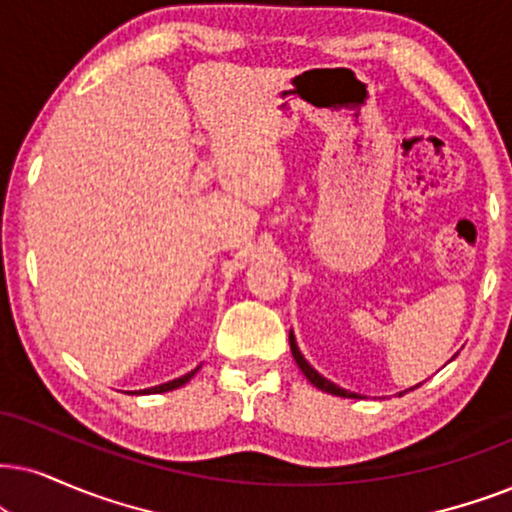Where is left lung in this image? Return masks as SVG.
<instances>
[{
  "mask_svg": "<svg viewBox=\"0 0 512 512\" xmlns=\"http://www.w3.org/2000/svg\"><path fill=\"white\" fill-rule=\"evenodd\" d=\"M290 352H293V359L297 361V366H300V371L307 375V380L309 383H312L314 387H319V390H323V392H331V394H338V397H349V399H361L359 394H354V392H347V390H342V387H338L335 383H331V380H326L323 378L321 373H316L312 366L307 364V359L302 357V352L300 349H297V342H295V335L290 333ZM418 387V385H416ZM409 392V390H406Z\"/></svg>",
  "mask_w": 512,
  "mask_h": 512,
  "instance_id": "8db88e82",
  "label": "left lung"
}]
</instances>
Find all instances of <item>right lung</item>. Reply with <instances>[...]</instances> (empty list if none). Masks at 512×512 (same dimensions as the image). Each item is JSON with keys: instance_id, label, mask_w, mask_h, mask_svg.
Segmentation results:
<instances>
[{"instance_id": "right-lung-1", "label": "right lung", "mask_w": 512, "mask_h": 512, "mask_svg": "<svg viewBox=\"0 0 512 512\" xmlns=\"http://www.w3.org/2000/svg\"><path fill=\"white\" fill-rule=\"evenodd\" d=\"M198 368H200V366H198ZM198 368H193L191 373L181 375V378H177V380H170V383H163V385L148 387V390H139V392H132V394H158V392H170V390H177V387H181V385L189 383V380L193 378V375L198 373Z\"/></svg>"}]
</instances>
